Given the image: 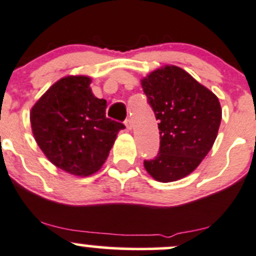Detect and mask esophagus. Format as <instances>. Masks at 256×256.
I'll return each mask as SVG.
<instances>
[{"label": "esophagus", "instance_id": "34e87169", "mask_svg": "<svg viewBox=\"0 0 256 256\" xmlns=\"http://www.w3.org/2000/svg\"><path fill=\"white\" fill-rule=\"evenodd\" d=\"M125 125H126V128H128V130H131V128H132V121H131V119H126Z\"/></svg>", "mask_w": 256, "mask_h": 256}]
</instances>
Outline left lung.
I'll return each instance as SVG.
<instances>
[{"instance_id":"1","label":"left lung","mask_w":256,"mask_h":256,"mask_svg":"<svg viewBox=\"0 0 256 256\" xmlns=\"http://www.w3.org/2000/svg\"><path fill=\"white\" fill-rule=\"evenodd\" d=\"M160 128V150L144 168L156 180L176 182L198 168L218 132V98L188 72L166 66L142 80Z\"/></svg>"}]
</instances>
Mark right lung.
I'll return each mask as SVG.
<instances>
[{
    "mask_svg": "<svg viewBox=\"0 0 256 256\" xmlns=\"http://www.w3.org/2000/svg\"><path fill=\"white\" fill-rule=\"evenodd\" d=\"M90 78L58 80L30 112L36 141L49 160L74 176H90L106 162L124 124L106 116V100L94 96Z\"/></svg>",
    "mask_w": 256,
    "mask_h": 256,
    "instance_id": "1",
    "label": "right lung"
}]
</instances>
